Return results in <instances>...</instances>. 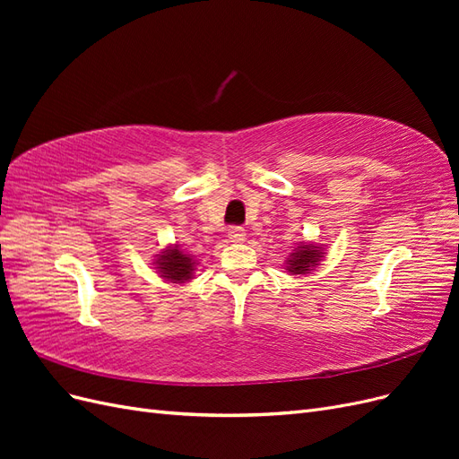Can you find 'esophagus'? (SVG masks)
Wrapping results in <instances>:
<instances>
[{
	"label": "esophagus",
	"mask_w": 459,
	"mask_h": 459,
	"mask_svg": "<svg viewBox=\"0 0 459 459\" xmlns=\"http://www.w3.org/2000/svg\"><path fill=\"white\" fill-rule=\"evenodd\" d=\"M228 238H230L233 243H241V241H245L247 233H245V230H243L241 226H231V228L228 230Z\"/></svg>",
	"instance_id": "1"
}]
</instances>
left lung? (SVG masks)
I'll list each match as a JSON object with an SVG mask.
<instances>
[{"instance_id": "8db88e82", "label": "left lung", "mask_w": 459, "mask_h": 459, "mask_svg": "<svg viewBox=\"0 0 459 459\" xmlns=\"http://www.w3.org/2000/svg\"><path fill=\"white\" fill-rule=\"evenodd\" d=\"M322 247L300 243L299 248H295V253L289 255L287 270L290 273H308L322 258Z\"/></svg>"}]
</instances>
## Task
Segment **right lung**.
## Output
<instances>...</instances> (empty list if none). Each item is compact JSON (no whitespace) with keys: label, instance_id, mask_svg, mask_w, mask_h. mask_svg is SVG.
<instances>
[{"label":"right lung","instance_id":"add662e5","mask_svg":"<svg viewBox=\"0 0 459 459\" xmlns=\"http://www.w3.org/2000/svg\"><path fill=\"white\" fill-rule=\"evenodd\" d=\"M155 264L164 280H169L172 283H186L193 277V268H195L193 258L184 255L179 248H169V251H164V255H159Z\"/></svg>","mask_w":459,"mask_h":459}]
</instances>
